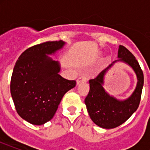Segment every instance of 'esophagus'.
Instances as JSON below:
<instances>
[{
    "label": "esophagus",
    "instance_id": "esophagus-1",
    "mask_svg": "<svg viewBox=\"0 0 150 150\" xmlns=\"http://www.w3.org/2000/svg\"><path fill=\"white\" fill-rule=\"evenodd\" d=\"M86 80H87L86 76V75H82V76H80V77L77 79V85H79V83H81V82H86Z\"/></svg>",
    "mask_w": 150,
    "mask_h": 150
}]
</instances>
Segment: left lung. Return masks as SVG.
I'll use <instances>...</instances> for the list:
<instances>
[{
	"label": "left lung",
	"instance_id": "1",
	"mask_svg": "<svg viewBox=\"0 0 150 150\" xmlns=\"http://www.w3.org/2000/svg\"><path fill=\"white\" fill-rule=\"evenodd\" d=\"M118 57L95 79H90L89 92L85 99L90 118L96 125L103 128H114L125 123L139 106L144 83L143 72L135 56L122 45L119 46ZM124 61L130 65L137 75L138 82L133 95L128 99L120 101L105 92L102 84L105 73L116 61Z\"/></svg>",
	"mask_w": 150,
	"mask_h": 150
}]
</instances>
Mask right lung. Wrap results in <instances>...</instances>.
<instances>
[{
	"instance_id": "1",
	"label": "right lung",
	"mask_w": 150,
	"mask_h": 150,
	"mask_svg": "<svg viewBox=\"0 0 150 150\" xmlns=\"http://www.w3.org/2000/svg\"><path fill=\"white\" fill-rule=\"evenodd\" d=\"M64 42L48 41L33 46L18 59L11 79V94L22 118L36 125L50 121L64 95L76 85L59 75L60 64L47 54H54Z\"/></svg>"
}]
</instances>
